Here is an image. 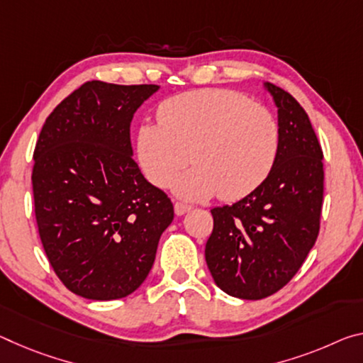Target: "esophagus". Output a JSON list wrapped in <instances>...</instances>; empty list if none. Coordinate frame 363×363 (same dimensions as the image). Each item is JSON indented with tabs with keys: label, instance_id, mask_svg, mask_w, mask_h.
Listing matches in <instances>:
<instances>
[{
	"label": "esophagus",
	"instance_id": "34e87169",
	"mask_svg": "<svg viewBox=\"0 0 363 363\" xmlns=\"http://www.w3.org/2000/svg\"><path fill=\"white\" fill-rule=\"evenodd\" d=\"M189 210H191V206H189V205H184V203H179V202L174 203V213L177 216H182L184 213H187Z\"/></svg>",
	"mask_w": 363,
	"mask_h": 363
}]
</instances>
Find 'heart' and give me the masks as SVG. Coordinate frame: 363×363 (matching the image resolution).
<instances>
[{
	"label": "heart",
	"instance_id": "b5f03b06",
	"mask_svg": "<svg viewBox=\"0 0 363 363\" xmlns=\"http://www.w3.org/2000/svg\"><path fill=\"white\" fill-rule=\"evenodd\" d=\"M160 124H142L137 155L145 176L168 187L194 161L195 168L174 181L186 200L220 192L224 200L250 194L272 172L279 150V125L267 108L224 89L176 95L158 108Z\"/></svg>",
	"mask_w": 363,
	"mask_h": 363
}]
</instances>
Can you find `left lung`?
Masks as SVG:
<instances>
[{
    "label": "left lung",
    "instance_id": "1",
    "mask_svg": "<svg viewBox=\"0 0 363 363\" xmlns=\"http://www.w3.org/2000/svg\"><path fill=\"white\" fill-rule=\"evenodd\" d=\"M278 108L279 150L255 191L211 210L205 260L226 294L258 301L292 279L316 240L323 203V152L306 109L264 82Z\"/></svg>",
    "mask_w": 363,
    "mask_h": 363
}]
</instances>
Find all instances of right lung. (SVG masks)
<instances>
[{"instance_id":"right-lung-1","label":"right lung","mask_w":363,"mask_h":363,"mask_svg":"<svg viewBox=\"0 0 363 363\" xmlns=\"http://www.w3.org/2000/svg\"><path fill=\"white\" fill-rule=\"evenodd\" d=\"M158 90L85 82L40 132L32 174L40 239L62 284L90 301L139 289L174 220L168 195L132 158V118Z\"/></svg>"}]
</instances>
